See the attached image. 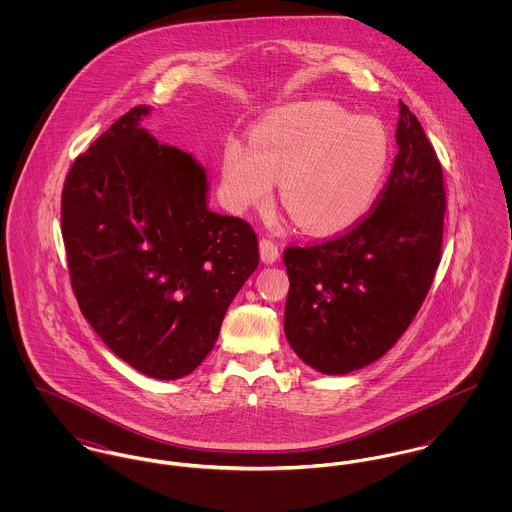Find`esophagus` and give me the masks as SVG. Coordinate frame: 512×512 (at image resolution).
<instances>
[{
	"label": "esophagus",
	"mask_w": 512,
	"mask_h": 512,
	"mask_svg": "<svg viewBox=\"0 0 512 512\" xmlns=\"http://www.w3.org/2000/svg\"><path fill=\"white\" fill-rule=\"evenodd\" d=\"M260 256H262V262L266 264H272L280 258V246L274 242V238L270 236L260 238Z\"/></svg>",
	"instance_id": "34e87169"
}]
</instances>
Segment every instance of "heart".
Here are the masks:
<instances>
[{
  "label": "heart",
  "instance_id": "heart-1",
  "mask_svg": "<svg viewBox=\"0 0 512 512\" xmlns=\"http://www.w3.org/2000/svg\"><path fill=\"white\" fill-rule=\"evenodd\" d=\"M390 165V136L374 116L329 100L290 104L268 116L252 144L228 138L222 181L238 209L264 205L282 179V203L299 226L335 234L374 207Z\"/></svg>",
  "mask_w": 512,
  "mask_h": 512
}]
</instances>
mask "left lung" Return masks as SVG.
I'll use <instances>...</instances> for the list:
<instances>
[{
	"label": "left lung",
	"instance_id": "obj_1",
	"mask_svg": "<svg viewBox=\"0 0 512 512\" xmlns=\"http://www.w3.org/2000/svg\"><path fill=\"white\" fill-rule=\"evenodd\" d=\"M390 177L365 219L339 236L288 246L284 329L295 355L323 374L380 359L432 288L443 242V169L404 102Z\"/></svg>",
	"mask_w": 512,
	"mask_h": 512
}]
</instances>
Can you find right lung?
<instances>
[{
	"label": "right lung",
	"mask_w": 512,
	"mask_h": 512,
	"mask_svg": "<svg viewBox=\"0 0 512 512\" xmlns=\"http://www.w3.org/2000/svg\"><path fill=\"white\" fill-rule=\"evenodd\" d=\"M140 104L74 159L61 228L78 307L122 361L173 380L205 361L258 266L246 220L207 207V173L157 144Z\"/></svg>",
	"instance_id": "right-lung-1"
}]
</instances>
